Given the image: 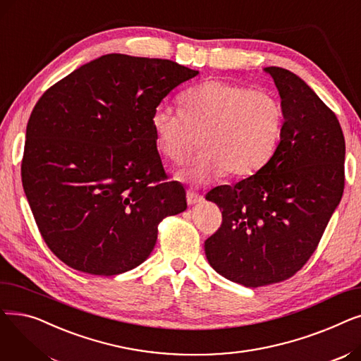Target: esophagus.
<instances>
[{"mask_svg": "<svg viewBox=\"0 0 361 361\" xmlns=\"http://www.w3.org/2000/svg\"><path fill=\"white\" fill-rule=\"evenodd\" d=\"M202 200H203V197L199 193L192 192V190L187 192V203L188 204H196V203H200Z\"/></svg>", "mask_w": 361, "mask_h": 361, "instance_id": "esophagus-1", "label": "esophagus"}]
</instances>
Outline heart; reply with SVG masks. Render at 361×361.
Here are the masks:
<instances>
[{
    "label": "heart",
    "instance_id": "obj_1",
    "mask_svg": "<svg viewBox=\"0 0 361 361\" xmlns=\"http://www.w3.org/2000/svg\"><path fill=\"white\" fill-rule=\"evenodd\" d=\"M180 104L181 111L157 106L150 127L159 154L177 165L190 161L199 137L200 155L181 178L195 184L225 174L245 178L272 159L283 127L274 93L211 79L187 89Z\"/></svg>",
    "mask_w": 361,
    "mask_h": 361
}]
</instances>
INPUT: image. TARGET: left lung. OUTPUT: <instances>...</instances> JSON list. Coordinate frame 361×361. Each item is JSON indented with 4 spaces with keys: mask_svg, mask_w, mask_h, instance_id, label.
Masks as SVG:
<instances>
[{
    "mask_svg": "<svg viewBox=\"0 0 361 361\" xmlns=\"http://www.w3.org/2000/svg\"><path fill=\"white\" fill-rule=\"evenodd\" d=\"M283 108L281 142L259 173L206 195L222 224L204 241L211 267L257 288L295 275L343 197L345 140L335 116L294 73L267 67Z\"/></svg>",
    "mask_w": 361,
    "mask_h": 361,
    "instance_id": "left-lung-1",
    "label": "left lung"
}]
</instances>
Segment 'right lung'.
<instances>
[{"label":"right lung","mask_w":361,"mask_h":361,"mask_svg":"<svg viewBox=\"0 0 361 361\" xmlns=\"http://www.w3.org/2000/svg\"><path fill=\"white\" fill-rule=\"evenodd\" d=\"M197 74L171 60L106 54L36 102L22 181L44 241L67 267L99 276L136 268L154 250L159 222L187 209L150 116Z\"/></svg>","instance_id":"right-lung-1"}]
</instances>
